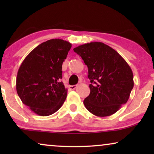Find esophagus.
Masks as SVG:
<instances>
[{"mask_svg": "<svg viewBox=\"0 0 154 154\" xmlns=\"http://www.w3.org/2000/svg\"><path fill=\"white\" fill-rule=\"evenodd\" d=\"M76 88H77V85H70L69 87V88L70 90H75Z\"/></svg>", "mask_w": 154, "mask_h": 154, "instance_id": "esophagus-1", "label": "esophagus"}]
</instances>
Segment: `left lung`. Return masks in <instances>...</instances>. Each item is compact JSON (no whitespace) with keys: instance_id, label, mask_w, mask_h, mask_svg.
<instances>
[{"instance_id":"8db88e82","label":"left lung","mask_w":154,"mask_h":154,"mask_svg":"<svg viewBox=\"0 0 154 154\" xmlns=\"http://www.w3.org/2000/svg\"><path fill=\"white\" fill-rule=\"evenodd\" d=\"M88 68L90 93L83 101L86 109L100 117L119 110L130 97L133 73L126 61L114 49L101 42L73 48Z\"/></svg>"}]
</instances>
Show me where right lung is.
Masks as SVG:
<instances>
[{"instance_id":"right-lung-1","label":"right lung","mask_w":154,"mask_h":154,"mask_svg":"<svg viewBox=\"0 0 154 154\" xmlns=\"http://www.w3.org/2000/svg\"><path fill=\"white\" fill-rule=\"evenodd\" d=\"M71 44L62 39H51L35 48L19 68L16 90L23 104L41 116L60 109L67 89L61 82L62 64Z\"/></svg>"}]
</instances>
